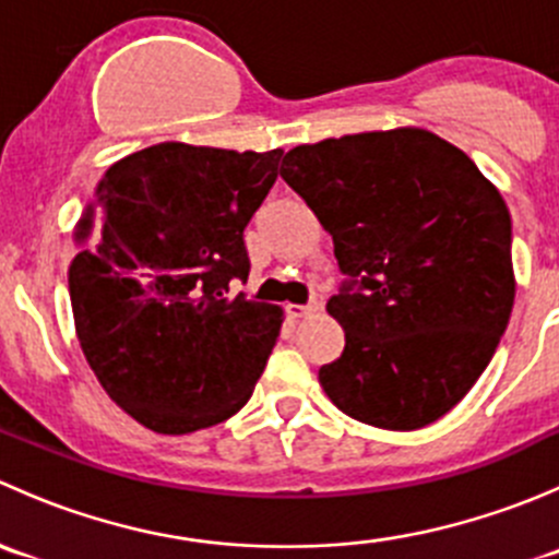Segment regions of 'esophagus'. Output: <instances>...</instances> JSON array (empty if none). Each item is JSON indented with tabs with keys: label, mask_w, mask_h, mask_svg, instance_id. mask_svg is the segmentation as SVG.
<instances>
[{
	"label": "esophagus",
	"mask_w": 559,
	"mask_h": 559,
	"mask_svg": "<svg viewBox=\"0 0 559 559\" xmlns=\"http://www.w3.org/2000/svg\"><path fill=\"white\" fill-rule=\"evenodd\" d=\"M284 311L289 319H306V316L316 311V306H295V302H289V306H284Z\"/></svg>",
	"instance_id": "obj_1"
}]
</instances>
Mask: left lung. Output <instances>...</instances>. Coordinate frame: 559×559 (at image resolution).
<instances>
[{
    "instance_id": "obj_1",
    "label": "left lung",
    "mask_w": 559,
    "mask_h": 559,
    "mask_svg": "<svg viewBox=\"0 0 559 559\" xmlns=\"http://www.w3.org/2000/svg\"><path fill=\"white\" fill-rule=\"evenodd\" d=\"M281 178L332 235L346 275L326 302L346 332L319 370L326 397L384 430L441 419L484 373L514 308L500 191L425 129L297 145Z\"/></svg>"
}]
</instances>
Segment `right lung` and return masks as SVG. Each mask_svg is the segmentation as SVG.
I'll list each match as a JSON object with an SVG mask.
<instances>
[{"instance_id": "add662e5", "label": "right lung", "mask_w": 559, "mask_h": 559, "mask_svg": "<svg viewBox=\"0 0 559 559\" xmlns=\"http://www.w3.org/2000/svg\"><path fill=\"white\" fill-rule=\"evenodd\" d=\"M284 151L159 143L107 167L75 229L78 341L110 400L162 436L213 427L251 397L281 308L227 297L243 229Z\"/></svg>"}]
</instances>
